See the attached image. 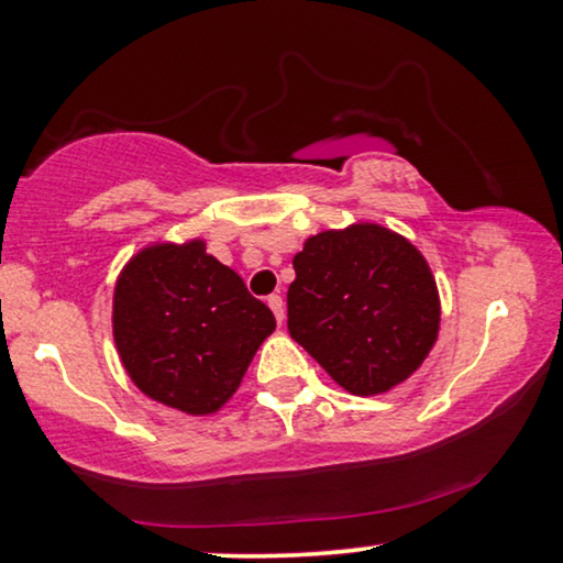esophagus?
I'll return each instance as SVG.
<instances>
[{
	"label": "esophagus",
	"mask_w": 563,
	"mask_h": 563,
	"mask_svg": "<svg viewBox=\"0 0 563 563\" xmlns=\"http://www.w3.org/2000/svg\"><path fill=\"white\" fill-rule=\"evenodd\" d=\"M267 306H271V310L275 313V321L283 325V321H285V306H283V298L278 296V292H273V296L267 298Z\"/></svg>",
	"instance_id": "1"
}]
</instances>
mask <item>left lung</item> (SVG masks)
<instances>
[{"label":"left lung","instance_id":"obj_1","mask_svg":"<svg viewBox=\"0 0 563 563\" xmlns=\"http://www.w3.org/2000/svg\"><path fill=\"white\" fill-rule=\"evenodd\" d=\"M288 331L335 384L374 397L409 379L440 331V292L422 253L374 222L325 230L292 257Z\"/></svg>","mask_w":563,"mask_h":563}]
</instances>
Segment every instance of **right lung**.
Returning a JSON list of instances; mask_svg holds the SVG:
<instances>
[{
  "label": "right lung",
  "instance_id": "add662e5",
  "mask_svg": "<svg viewBox=\"0 0 563 563\" xmlns=\"http://www.w3.org/2000/svg\"><path fill=\"white\" fill-rule=\"evenodd\" d=\"M275 316L205 240L156 242L115 280L113 339L131 382L184 415H214L238 391Z\"/></svg>",
  "mask_w": 563,
  "mask_h": 563
}]
</instances>
